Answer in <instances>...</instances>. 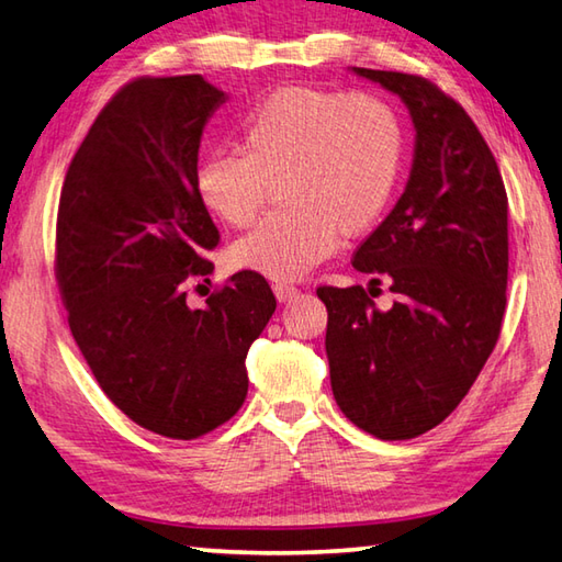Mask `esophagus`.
<instances>
[{"label":"esophagus","mask_w":562,"mask_h":562,"mask_svg":"<svg viewBox=\"0 0 562 562\" xmlns=\"http://www.w3.org/2000/svg\"><path fill=\"white\" fill-rule=\"evenodd\" d=\"M272 292H274V297H278L280 302H288V300H292L294 294H297L300 290L294 288V284H290V282H274V284H272Z\"/></svg>","instance_id":"34e87169"}]
</instances>
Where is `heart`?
Here are the masks:
<instances>
[{
  "mask_svg": "<svg viewBox=\"0 0 562 562\" xmlns=\"http://www.w3.org/2000/svg\"><path fill=\"white\" fill-rule=\"evenodd\" d=\"M240 151L203 155L193 187L233 228L258 216L280 181L284 211L260 221L231 250L238 268L302 278L341 236H361L391 203L403 167V125L371 93L290 86L262 98L240 122Z\"/></svg>",
  "mask_w": 562,
  "mask_h": 562,
  "instance_id": "heart-1",
  "label": "heart"
}]
</instances>
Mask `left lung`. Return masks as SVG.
Listing matches in <instances>:
<instances>
[{
	"mask_svg": "<svg viewBox=\"0 0 562 562\" xmlns=\"http://www.w3.org/2000/svg\"><path fill=\"white\" fill-rule=\"evenodd\" d=\"M411 110L415 159L403 196L353 252L395 302L322 284L336 405L379 440H411L462 403L502 334L508 199L492 149L467 110L423 76L353 68ZM373 294V288L369 290Z\"/></svg>",
	"mask_w": 562,
	"mask_h": 562,
	"instance_id": "8db88e82",
	"label": "left lung"
}]
</instances>
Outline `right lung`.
I'll return each mask as SVG.
<instances>
[{"label":"right lung","mask_w":562,"mask_h":562,"mask_svg":"<svg viewBox=\"0 0 562 562\" xmlns=\"http://www.w3.org/2000/svg\"><path fill=\"white\" fill-rule=\"evenodd\" d=\"M226 103L201 76H142L100 110L70 159L56 218V280L70 334L103 393L132 423L196 440L240 411L246 356L278 307L240 270L203 310L218 228L193 175L201 132Z\"/></svg>","instance_id":"1"}]
</instances>
